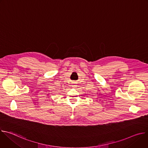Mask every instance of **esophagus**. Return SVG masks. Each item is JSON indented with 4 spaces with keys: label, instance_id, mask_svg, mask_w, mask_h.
<instances>
[{
    "label": "esophagus",
    "instance_id": "obj_1",
    "mask_svg": "<svg viewBox=\"0 0 148 148\" xmlns=\"http://www.w3.org/2000/svg\"><path fill=\"white\" fill-rule=\"evenodd\" d=\"M75 82H73V86H76V84H75Z\"/></svg>",
    "mask_w": 148,
    "mask_h": 148
}]
</instances>
